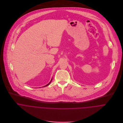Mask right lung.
Masks as SVG:
<instances>
[{
    "label": "right lung",
    "mask_w": 123,
    "mask_h": 123,
    "mask_svg": "<svg viewBox=\"0 0 123 123\" xmlns=\"http://www.w3.org/2000/svg\"><path fill=\"white\" fill-rule=\"evenodd\" d=\"M52 80H51V81H50V82H49V83H48V84H47V85H46V86H44V87H46V86H48V85H49V84H50V83H51V81H52Z\"/></svg>",
    "instance_id": "obj_1"
}]
</instances>
